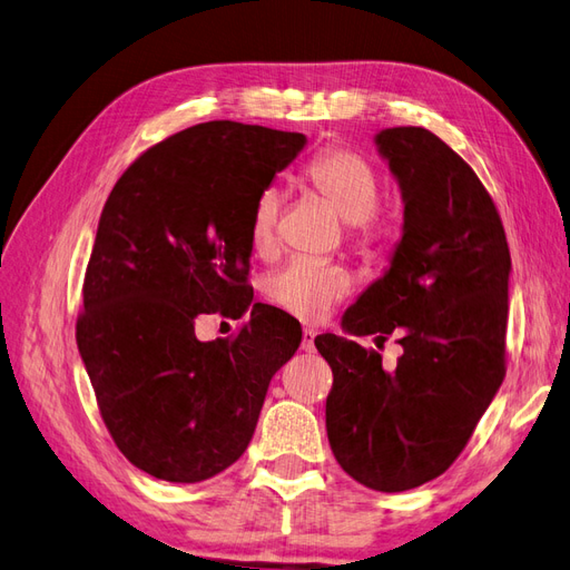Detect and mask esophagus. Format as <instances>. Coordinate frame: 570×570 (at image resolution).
<instances>
[{"mask_svg": "<svg viewBox=\"0 0 570 570\" xmlns=\"http://www.w3.org/2000/svg\"><path fill=\"white\" fill-rule=\"evenodd\" d=\"M314 337H316L314 327H304V333H302V350L304 352H314Z\"/></svg>", "mask_w": 570, "mask_h": 570, "instance_id": "1", "label": "esophagus"}]
</instances>
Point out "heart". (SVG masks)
<instances>
[{"label":"heart","mask_w":570,"mask_h":570,"mask_svg":"<svg viewBox=\"0 0 570 570\" xmlns=\"http://www.w3.org/2000/svg\"><path fill=\"white\" fill-rule=\"evenodd\" d=\"M308 183L316 193L331 202L333 209L354 226L361 245L377 243L387 233V223L377 216L381 183L373 166L350 149H331L308 168ZM283 209V193L278 187H266L254 202L249 239L256 254H271L278 247V220ZM352 289V275L316 262H297L275 271L266 281V297L285 308L287 314L306 321L323 318L331 308L347 297Z\"/></svg>","instance_id":"1"}]
</instances>
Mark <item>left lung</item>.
<instances>
[{
  "instance_id": "left-lung-1",
  "label": "left lung",
  "mask_w": 570,
  "mask_h": 570,
  "mask_svg": "<svg viewBox=\"0 0 570 570\" xmlns=\"http://www.w3.org/2000/svg\"><path fill=\"white\" fill-rule=\"evenodd\" d=\"M402 189L404 226L390 266L318 335L333 368L325 428L337 463L377 492L444 473L504 381L511 256L494 202L473 168L416 126L373 137ZM396 332L394 372L354 336Z\"/></svg>"
}]
</instances>
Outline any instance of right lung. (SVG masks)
<instances>
[{
    "label": "right lung",
    "instance_id": "add662e5",
    "mask_svg": "<svg viewBox=\"0 0 570 570\" xmlns=\"http://www.w3.org/2000/svg\"><path fill=\"white\" fill-rule=\"evenodd\" d=\"M302 132L212 120L137 159L101 209L85 271L78 352L116 446L168 482L245 454L271 377L302 327L247 285L256 197L304 149ZM253 308L233 341L202 343L199 313Z\"/></svg>",
    "mask_w": 570,
    "mask_h": 570
}]
</instances>
